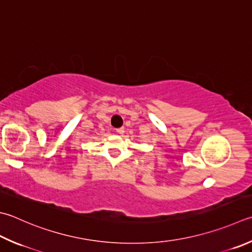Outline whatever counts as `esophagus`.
I'll list each match as a JSON object with an SVG mask.
<instances>
[{"label":"esophagus","instance_id":"1","mask_svg":"<svg viewBox=\"0 0 252 252\" xmlns=\"http://www.w3.org/2000/svg\"><path fill=\"white\" fill-rule=\"evenodd\" d=\"M124 131H125V129H124V127L117 128V129H116V132H118V134H124Z\"/></svg>","mask_w":252,"mask_h":252}]
</instances>
